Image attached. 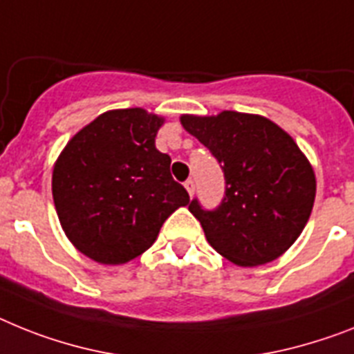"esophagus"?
Returning a JSON list of instances; mask_svg holds the SVG:
<instances>
[{
  "mask_svg": "<svg viewBox=\"0 0 354 354\" xmlns=\"http://www.w3.org/2000/svg\"><path fill=\"white\" fill-rule=\"evenodd\" d=\"M183 185H185V189H187V192H189V196L194 194V180H191V178H189V180H187V182L183 183Z\"/></svg>",
  "mask_w": 354,
  "mask_h": 354,
  "instance_id": "34e87169",
  "label": "esophagus"
}]
</instances>
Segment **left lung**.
Listing matches in <instances>:
<instances>
[{
	"label": "left lung",
	"mask_w": 354,
	"mask_h": 354,
	"mask_svg": "<svg viewBox=\"0 0 354 354\" xmlns=\"http://www.w3.org/2000/svg\"><path fill=\"white\" fill-rule=\"evenodd\" d=\"M182 126L218 160L225 196L212 210H189L214 250L239 266L277 259L297 241L313 209L315 174L293 138L259 115H183Z\"/></svg>",
	"instance_id": "1"
}]
</instances>
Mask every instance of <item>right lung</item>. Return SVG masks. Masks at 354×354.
Returning a JSON list of instances; mask_svg holds the SVG:
<instances>
[{
	"mask_svg": "<svg viewBox=\"0 0 354 354\" xmlns=\"http://www.w3.org/2000/svg\"><path fill=\"white\" fill-rule=\"evenodd\" d=\"M162 124L140 108L102 113L68 142L53 167L62 230L97 263L122 264L144 254L163 221L189 203L171 176V156L154 145Z\"/></svg>",
	"mask_w": 354,
	"mask_h": 354,
	"instance_id": "1",
	"label": "right lung"
}]
</instances>
